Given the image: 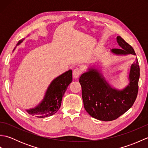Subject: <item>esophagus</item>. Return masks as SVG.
I'll return each mask as SVG.
<instances>
[{"label": "esophagus", "mask_w": 148, "mask_h": 148, "mask_svg": "<svg viewBox=\"0 0 148 148\" xmlns=\"http://www.w3.org/2000/svg\"><path fill=\"white\" fill-rule=\"evenodd\" d=\"M81 74H82V70L79 68L74 69L73 71H72V76H73V77L75 78V79L78 78V77H79Z\"/></svg>", "instance_id": "esophagus-1"}]
</instances>
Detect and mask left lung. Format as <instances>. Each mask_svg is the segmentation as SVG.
<instances>
[{"label": "left lung", "mask_w": 148, "mask_h": 148, "mask_svg": "<svg viewBox=\"0 0 148 148\" xmlns=\"http://www.w3.org/2000/svg\"><path fill=\"white\" fill-rule=\"evenodd\" d=\"M116 39L122 49H112V53L117 55H136L134 48L123 39L118 36ZM139 76L137 58L131 65L129 84L121 91L112 88L95 69L83 74L79 81L82 88L84 109L91 116L99 120L109 121L117 119L126 112L136 101Z\"/></svg>", "instance_id": "left-lung-1"}]
</instances>
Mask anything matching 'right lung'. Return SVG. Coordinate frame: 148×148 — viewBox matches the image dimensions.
I'll list each match as a JSON object with an SVG mask.
<instances>
[{
    "label": "right lung",
    "instance_id": "1",
    "mask_svg": "<svg viewBox=\"0 0 148 148\" xmlns=\"http://www.w3.org/2000/svg\"><path fill=\"white\" fill-rule=\"evenodd\" d=\"M20 40L17 45L23 41ZM72 81V72L69 70L52 81L42 102L35 108L27 110L29 114L37 118H45L54 114L61 106L62 97Z\"/></svg>",
    "mask_w": 148,
    "mask_h": 148
}]
</instances>
